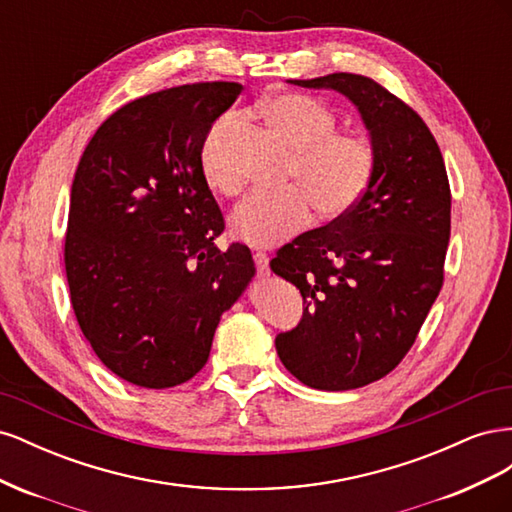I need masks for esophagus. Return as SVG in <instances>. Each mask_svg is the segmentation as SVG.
Segmentation results:
<instances>
[{
  "label": "esophagus",
  "instance_id": "esophagus-1",
  "mask_svg": "<svg viewBox=\"0 0 512 512\" xmlns=\"http://www.w3.org/2000/svg\"><path fill=\"white\" fill-rule=\"evenodd\" d=\"M254 265L260 275H265L269 271V256L265 252H254Z\"/></svg>",
  "mask_w": 512,
  "mask_h": 512
}]
</instances>
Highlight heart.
Returning <instances> with one entry per match:
<instances>
[{"label": "heart", "instance_id": "b5f03b06", "mask_svg": "<svg viewBox=\"0 0 512 512\" xmlns=\"http://www.w3.org/2000/svg\"><path fill=\"white\" fill-rule=\"evenodd\" d=\"M273 130L297 149L288 170L294 185L258 190L230 218L232 235L252 247H273L299 232L312 215L335 220L350 213L369 190L378 153L369 136L335 132L337 115L324 102L303 94H282L262 104ZM241 126L239 115H224L209 130L200 164L207 181L222 192L239 188L230 162V136Z\"/></svg>", "mask_w": 512, "mask_h": 512}]
</instances>
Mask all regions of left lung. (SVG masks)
Returning a JSON list of instances; mask_svg holds the SVG:
<instances>
[{
	"instance_id": "obj_1",
	"label": "left lung",
	"mask_w": 512,
	"mask_h": 512,
	"mask_svg": "<svg viewBox=\"0 0 512 512\" xmlns=\"http://www.w3.org/2000/svg\"><path fill=\"white\" fill-rule=\"evenodd\" d=\"M288 83L344 94L378 153L359 205L271 260L303 297L301 322L275 337L280 361L312 389L350 391L401 363L438 297L451 188L425 121L374 79L335 72Z\"/></svg>"
}]
</instances>
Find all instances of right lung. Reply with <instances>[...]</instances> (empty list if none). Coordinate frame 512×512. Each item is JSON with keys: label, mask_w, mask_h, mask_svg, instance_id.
Instances as JSON below:
<instances>
[{"label": "right lung", "mask_w": 512, "mask_h": 512, "mask_svg": "<svg viewBox=\"0 0 512 512\" xmlns=\"http://www.w3.org/2000/svg\"><path fill=\"white\" fill-rule=\"evenodd\" d=\"M241 89L194 83L128 102L76 168L64 247L74 314L98 359L143 389L205 367L220 316L256 273L250 247L215 245L224 218L200 164Z\"/></svg>", "instance_id": "obj_1"}]
</instances>
